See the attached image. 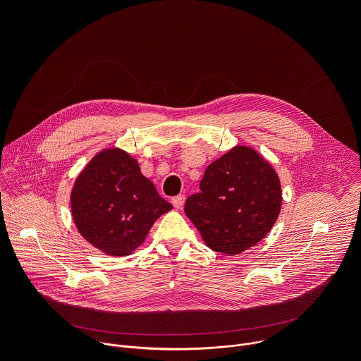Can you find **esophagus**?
<instances>
[{
	"label": "esophagus",
	"instance_id": "34e87169",
	"mask_svg": "<svg viewBox=\"0 0 361 361\" xmlns=\"http://www.w3.org/2000/svg\"><path fill=\"white\" fill-rule=\"evenodd\" d=\"M184 201H185V197H184V195H177V197L173 198L171 202H173L176 210H181L183 205H184Z\"/></svg>",
	"mask_w": 361,
	"mask_h": 361
}]
</instances>
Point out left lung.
Returning <instances> with one entry per match:
<instances>
[{
    "label": "left lung",
    "mask_w": 361,
    "mask_h": 361,
    "mask_svg": "<svg viewBox=\"0 0 361 361\" xmlns=\"http://www.w3.org/2000/svg\"><path fill=\"white\" fill-rule=\"evenodd\" d=\"M184 212L214 251L235 255L260 243L279 219L283 191L273 166L248 145L213 161Z\"/></svg>",
    "instance_id": "obj_1"
}]
</instances>
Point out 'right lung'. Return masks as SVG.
I'll return each mask as SVG.
<instances>
[{
	"label": "right lung",
	"instance_id": "1",
	"mask_svg": "<svg viewBox=\"0 0 361 361\" xmlns=\"http://www.w3.org/2000/svg\"><path fill=\"white\" fill-rule=\"evenodd\" d=\"M70 201L78 233L113 257L135 251L156 220L173 209L141 174L138 161L117 147L90 160L75 178Z\"/></svg>",
	"mask_w": 361,
	"mask_h": 361
}]
</instances>
